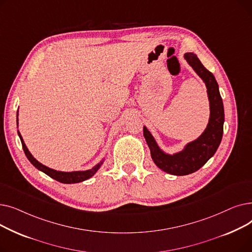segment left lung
<instances>
[{
    "label": "left lung",
    "mask_w": 252,
    "mask_h": 252,
    "mask_svg": "<svg viewBox=\"0 0 252 252\" xmlns=\"http://www.w3.org/2000/svg\"><path fill=\"white\" fill-rule=\"evenodd\" d=\"M184 58L202 79L207 89L210 113L204 131L197 139L185 145L181 151L168 154L158 146L149 129L145 126L143 127V134L150 149L152 160L157 167L175 176L194 173L215 155L222 138L224 123L223 104L215 75L204 67L194 53H185Z\"/></svg>",
    "instance_id": "1"
}]
</instances>
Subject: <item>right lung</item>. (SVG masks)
<instances>
[{
  "label": "right lung",
  "instance_id": "right-lung-1",
  "mask_svg": "<svg viewBox=\"0 0 252 252\" xmlns=\"http://www.w3.org/2000/svg\"><path fill=\"white\" fill-rule=\"evenodd\" d=\"M16 122H17V127H18V111H17V118H16ZM18 133V136L20 138V141H21V144H22V148H23V151L26 155V157H28V159L31 161V163L36 167L38 170L43 171L44 174H46L47 176L51 177L52 179H54L60 183H63V184H75V183H81V182H84L90 178H92L93 176H94L97 171L100 169L101 165L103 164L105 158H106V155L105 157H103L102 159L100 160V162H98L95 166H93L91 169H87V170H75V171H61V170H56V169H53V168H50L44 164H42L41 162H38L35 158L32 156V154L30 152V150L28 149V147H26V145L19 133V130H17Z\"/></svg>",
  "mask_w": 252,
  "mask_h": 252
}]
</instances>
